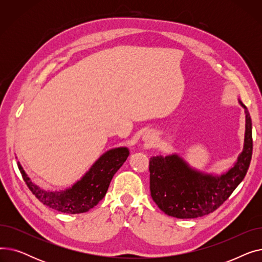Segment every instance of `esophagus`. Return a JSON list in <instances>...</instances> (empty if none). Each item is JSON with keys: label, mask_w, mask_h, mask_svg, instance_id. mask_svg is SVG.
Wrapping results in <instances>:
<instances>
[{"label": "esophagus", "mask_w": 262, "mask_h": 262, "mask_svg": "<svg viewBox=\"0 0 262 262\" xmlns=\"http://www.w3.org/2000/svg\"><path fill=\"white\" fill-rule=\"evenodd\" d=\"M154 135L152 134V133H145L144 135H143V137H142V140L145 142V143H147L148 145H150L152 144L153 142H154Z\"/></svg>", "instance_id": "esophagus-1"}]
</instances>
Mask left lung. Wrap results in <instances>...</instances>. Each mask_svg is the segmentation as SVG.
<instances>
[{"label": "left lung", "instance_id": "left-lung-1", "mask_svg": "<svg viewBox=\"0 0 262 262\" xmlns=\"http://www.w3.org/2000/svg\"><path fill=\"white\" fill-rule=\"evenodd\" d=\"M245 109L244 145L236 163L221 175L191 168L177 154L149 159L150 196L164 213L177 219H194L217 209L243 181L252 153V120Z\"/></svg>", "mask_w": 262, "mask_h": 262}]
</instances>
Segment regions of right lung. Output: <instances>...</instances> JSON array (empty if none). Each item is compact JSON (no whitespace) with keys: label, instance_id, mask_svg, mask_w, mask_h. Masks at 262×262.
I'll return each instance as SVG.
<instances>
[{"label":"right lung","instance_id":"right-lung-1","mask_svg":"<svg viewBox=\"0 0 262 262\" xmlns=\"http://www.w3.org/2000/svg\"><path fill=\"white\" fill-rule=\"evenodd\" d=\"M129 149L125 146L107 150L96 160L88 172L72 187L49 191L35 185L18 161V168L33 194L48 207L63 213L87 212L105 196L114 175L126 161Z\"/></svg>","mask_w":262,"mask_h":262}]
</instances>
